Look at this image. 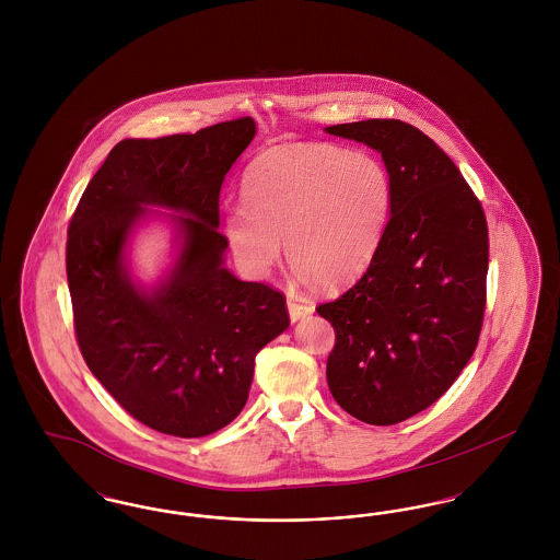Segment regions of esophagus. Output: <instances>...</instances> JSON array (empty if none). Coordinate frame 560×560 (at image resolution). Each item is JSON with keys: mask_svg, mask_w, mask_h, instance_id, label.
Instances as JSON below:
<instances>
[{"mask_svg": "<svg viewBox=\"0 0 560 560\" xmlns=\"http://www.w3.org/2000/svg\"><path fill=\"white\" fill-rule=\"evenodd\" d=\"M288 313H290L292 323H298V320L306 319V317L313 315V306L290 300V302H288Z\"/></svg>", "mask_w": 560, "mask_h": 560, "instance_id": "1", "label": "esophagus"}]
</instances>
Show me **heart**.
I'll use <instances>...</instances> for the list:
<instances>
[{
    "instance_id": "obj_1",
    "label": "heart",
    "mask_w": 560,
    "mask_h": 560,
    "mask_svg": "<svg viewBox=\"0 0 560 560\" xmlns=\"http://www.w3.org/2000/svg\"><path fill=\"white\" fill-rule=\"evenodd\" d=\"M243 208L222 215V235L252 279H267L283 256L298 281L340 290L373 262L395 188L373 155L336 144H281L252 161L241 178Z\"/></svg>"
}]
</instances>
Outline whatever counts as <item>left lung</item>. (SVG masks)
Here are the masks:
<instances>
[{"label":"left lung","mask_w":560,"mask_h":560,"mask_svg":"<svg viewBox=\"0 0 560 560\" xmlns=\"http://www.w3.org/2000/svg\"><path fill=\"white\" fill-rule=\"evenodd\" d=\"M382 155L395 201L365 275L320 304L336 331L331 397L352 418L390 427L441 399L470 361L485 313L487 222L443 149L399 119L325 128Z\"/></svg>","instance_id":"obj_1"}]
</instances>
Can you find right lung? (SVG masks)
Segmentation results:
<instances>
[{
  "instance_id": "obj_1",
  "label": "right lung",
  "mask_w": 560,
  "mask_h": 560,
  "mask_svg": "<svg viewBox=\"0 0 560 560\" xmlns=\"http://www.w3.org/2000/svg\"><path fill=\"white\" fill-rule=\"evenodd\" d=\"M256 136L243 117L197 133L121 140L81 195L67 279L81 354L132 418L197 439L245 407L258 350L290 327L285 298L226 268L218 233L224 176ZM164 212L160 213L159 210ZM163 221L171 265L132 272L140 228Z\"/></svg>"
}]
</instances>
